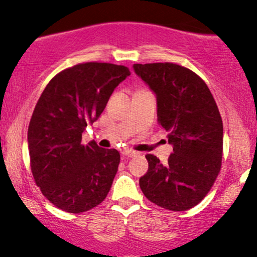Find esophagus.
Returning <instances> with one entry per match:
<instances>
[{"instance_id":"esophagus-1","label":"esophagus","mask_w":257,"mask_h":257,"mask_svg":"<svg viewBox=\"0 0 257 257\" xmlns=\"http://www.w3.org/2000/svg\"><path fill=\"white\" fill-rule=\"evenodd\" d=\"M137 154L139 153H137L136 151H131V150L122 151V156H125V157H136Z\"/></svg>"}]
</instances>
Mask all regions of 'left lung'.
I'll list each match as a JSON object with an SVG mask.
<instances>
[{"label":"left lung","mask_w":257,"mask_h":257,"mask_svg":"<svg viewBox=\"0 0 257 257\" xmlns=\"http://www.w3.org/2000/svg\"><path fill=\"white\" fill-rule=\"evenodd\" d=\"M134 68L156 93L158 121L173 145L168 164L146 156L148 172L140 187L157 206L187 211L206 197L222 167L223 122L216 100L200 76L178 63H135Z\"/></svg>","instance_id":"1"}]
</instances>
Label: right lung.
Returning a JSON list of instances; mask_svg holds the SVG:
<instances>
[{
	"mask_svg": "<svg viewBox=\"0 0 257 257\" xmlns=\"http://www.w3.org/2000/svg\"><path fill=\"white\" fill-rule=\"evenodd\" d=\"M126 66L84 62L57 73L35 105L28 127L30 169L43 195L57 208L82 213L103 202L117 173L120 153L82 132L105 109Z\"/></svg>",
	"mask_w": 257,
	"mask_h": 257,
	"instance_id": "obj_1",
	"label": "right lung"
}]
</instances>
